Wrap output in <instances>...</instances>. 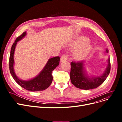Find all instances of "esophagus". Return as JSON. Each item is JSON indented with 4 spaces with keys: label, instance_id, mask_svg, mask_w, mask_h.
<instances>
[{
    "label": "esophagus",
    "instance_id": "obj_1",
    "mask_svg": "<svg viewBox=\"0 0 122 122\" xmlns=\"http://www.w3.org/2000/svg\"><path fill=\"white\" fill-rule=\"evenodd\" d=\"M68 58V55H62V56L61 57V62H62V61H66V60H67Z\"/></svg>",
    "mask_w": 122,
    "mask_h": 122
}]
</instances>
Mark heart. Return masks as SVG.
I'll return each mask as SVG.
<instances>
[{"mask_svg": "<svg viewBox=\"0 0 122 122\" xmlns=\"http://www.w3.org/2000/svg\"><path fill=\"white\" fill-rule=\"evenodd\" d=\"M89 40L84 36H80L70 44V48L76 49L73 53V58L81 60L87 56L92 50V46L88 43Z\"/></svg>", "mask_w": 122, "mask_h": 122, "instance_id": "b5f03b06", "label": "heart"}]
</instances>
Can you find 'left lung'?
Instances as JSON below:
<instances>
[{
  "label": "left lung",
  "instance_id": "1",
  "mask_svg": "<svg viewBox=\"0 0 122 122\" xmlns=\"http://www.w3.org/2000/svg\"><path fill=\"white\" fill-rule=\"evenodd\" d=\"M105 52L108 53V49L106 48ZM107 65L101 75L89 76L86 70V61H72L71 63V69L70 75L72 83L76 87L82 90H88L97 88L104 82L109 74L110 70L109 57L107 60Z\"/></svg>",
  "mask_w": 122,
  "mask_h": 122
}]
</instances>
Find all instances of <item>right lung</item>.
Here are the masks:
<instances>
[{"instance_id":"add662e5","label":"right lung","mask_w":122,"mask_h":122,"mask_svg":"<svg viewBox=\"0 0 122 122\" xmlns=\"http://www.w3.org/2000/svg\"><path fill=\"white\" fill-rule=\"evenodd\" d=\"M26 36V32H24L19 37H18L11 48L9 61L10 71L15 81L24 89L30 92L42 91L48 87L52 82L53 77L51 74L60 64V58L59 56L49 59L45 67L43 68L36 77L28 80H22L16 74L14 70V53L17 43L22 40Z\"/></svg>"}]
</instances>
